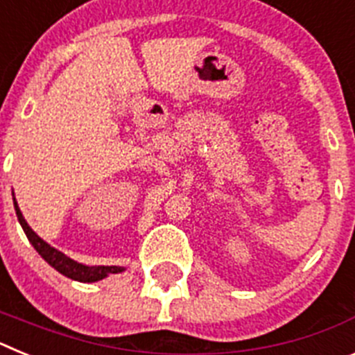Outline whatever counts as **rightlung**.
Returning <instances> with one entry per match:
<instances>
[{
  "label": "right lung",
  "mask_w": 355,
  "mask_h": 355,
  "mask_svg": "<svg viewBox=\"0 0 355 355\" xmlns=\"http://www.w3.org/2000/svg\"><path fill=\"white\" fill-rule=\"evenodd\" d=\"M14 208L19 224H21L23 231L26 233L28 240H30V243L33 245V249H35L37 252L55 268V270H58L62 275H65V277L80 281V283H96V281H101V279L108 277L110 274H121V272H124L122 266H89L83 265V263L74 261V259H71L69 256H65L64 252H60V250H56L55 247H51L49 243H46V241L28 225V222L24 220L23 213L19 209L17 200L15 199Z\"/></svg>",
  "instance_id": "1"
}]
</instances>
